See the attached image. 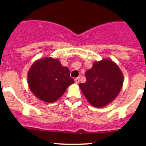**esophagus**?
I'll return each instance as SVG.
<instances>
[{"label": "esophagus", "instance_id": "obj_1", "mask_svg": "<svg viewBox=\"0 0 146 146\" xmlns=\"http://www.w3.org/2000/svg\"><path fill=\"white\" fill-rule=\"evenodd\" d=\"M74 81H75V83L78 84L80 82V77H77V78H75V79H74Z\"/></svg>", "mask_w": 146, "mask_h": 146}]
</instances>
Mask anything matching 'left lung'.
<instances>
[{
    "label": "left lung",
    "mask_w": 146,
    "mask_h": 146,
    "mask_svg": "<svg viewBox=\"0 0 146 146\" xmlns=\"http://www.w3.org/2000/svg\"><path fill=\"white\" fill-rule=\"evenodd\" d=\"M86 82L79 86L89 103L96 108L105 107L118 96L123 86L122 72L112 60L95 62L85 74Z\"/></svg>",
    "instance_id": "obj_1"
}]
</instances>
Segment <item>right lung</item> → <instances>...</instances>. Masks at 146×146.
<instances>
[{
	"instance_id": "right-lung-1",
	"label": "right lung",
	"mask_w": 146,
	"mask_h": 146,
	"mask_svg": "<svg viewBox=\"0 0 146 146\" xmlns=\"http://www.w3.org/2000/svg\"><path fill=\"white\" fill-rule=\"evenodd\" d=\"M28 81L32 93L46 102L56 101L74 82L69 69L52 58H44L35 62L28 73Z\"/></svg>"
}]
</instances>
